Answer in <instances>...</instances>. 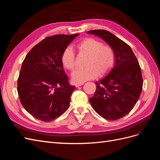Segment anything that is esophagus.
<instances>
[{
  "label": "esophagus",
  "mask_w": 160,
  "mask_h": 160,
  "mask_svg": "<svg viewBox=\"0 0 160 160\" xmlns=\"http://www.w3.org/2000/svg\"><path fill=\"white\" fill-rule=\"evenodd\" d=\"M83 85V83H76L75 84V87L76 88H78V87H80L81 85Z\"/></svg>",
  "instance_id": "1"
}]
</instances>
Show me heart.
<instances>
[{
  "label": "heart",
  "instance_id": "1",
  "mask_svg": "<svg viewBox=\"0 0 160 160\" xmlns=\"http://www.w3.org/2000/svg\"><path fill=\"white\" fill-rule=\"evenodd\" d=\"M76 47L82 55L88 56L86 67L77 70L72 74L75 83H83L93 79L99 75H105L111 69L115 62V52L109 45L94 38H85L77 42ZM61 62L65 69L72 71L76 67V56L71 47L65 49L61 55Z\"/></svg>",
  "mask_w": 160,
  "mask_h": 160
}]
</instances>
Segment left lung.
<instances>
[{"mask_svg": "<svg viewBox=\"0 0 160 160\" xmlns=\"http://www.w3.org/2000/svg\"><path fill=\"white\" fill-rule=\"evenodd\" d=\"M113 48L115 63L103 79L96 82V91L89 101L93 109L107 120H118L128 114L136 104L142 91L141 67L131 47L105 30H92Z\"/></svg>", "mask_w": 160, "mask_h": 160, "instance_id": "1", "label": "left lung"}]
</instances>
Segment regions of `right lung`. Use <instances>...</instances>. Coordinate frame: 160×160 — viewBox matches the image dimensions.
<instances>
[{
    "instance_id": "right-lung-1",
    "label": "right lung",
    "mask_w": 160,
    "mask_h": 160,
    "mask_svg": "<svg viewBox=\"0 0 160 160\" xmlns=\"http://www.w3.org/2000/svg\"><path fill=\"white\" fill-rule=\"evenodd\" d=\"M78 35L47 37L33 47L24 59L17 91L23 108L35 118L51 122L69 108L75 88L69 84L61 55Z\"/></svg>"
}]
</instances>
